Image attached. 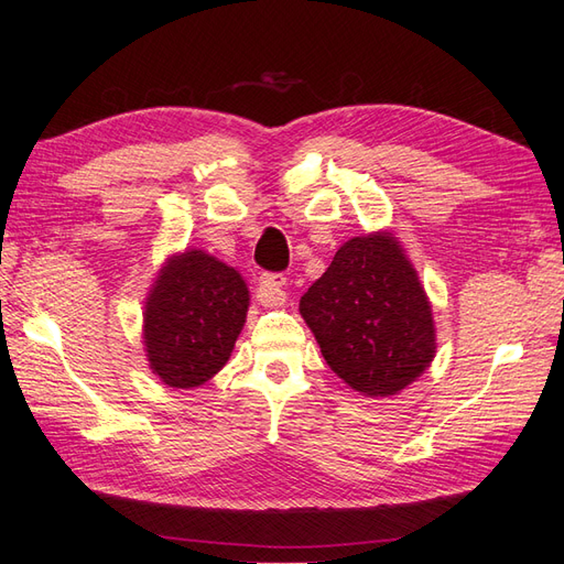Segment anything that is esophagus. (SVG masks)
Masks as SVG:
<instances>
[{"instance_id": "esophagus-1", "label": "esophagus", "mask_w": 564, "mask_h": 564, "mask_svg": "<svg viewBox=\"0 0 564 564\" xmlns=\"http://www.w3.org/2000/svg\"><path fill=\"white\" fill-rule=\"evenodd\" d=\"M284 284H286V278L282 275V272H265L259 282V289H256V301L265 305V308L284 305L286 303Z\"/></svg>"}]
</instances>
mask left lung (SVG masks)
I'll return each mask as SVG.
<instances>
[{
  "instance_id": "obj_1",
  "label": "left lung",
  "mask_w": 564,
  "mask_h": 564,
  "mask_svg": "<svg viewBox=\"0 0 564 564\" xmlns=\"http://www.w3.org/2000/svg\"><path fill=\"white\" fill-rule=\"evenodd\" d=\"M299 311L332 371L362 395H395L435 357L429 296L390 232L348 240Z\"/></svg>"
}]
</instances>
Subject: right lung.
Returning a JSON list of instances; mask_svg holds the SVG:
<instances>
[{"label":"right lung","mask_w":564,"mask_h":564,"mask_svg":"<svg viewBox=\"0 0 564 564\" xmlns=\"http://www.w3.org/2000/svg\"><path fill=\"white\" fill-rule=\"evenodd\" d=\"M249 308L240 272L199 249L172 256L145 299L143 344L169 388H197L224 369Z\"/></svg>","instance_id":"obj_1"}]
</instances>
